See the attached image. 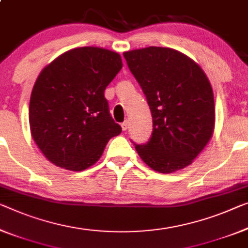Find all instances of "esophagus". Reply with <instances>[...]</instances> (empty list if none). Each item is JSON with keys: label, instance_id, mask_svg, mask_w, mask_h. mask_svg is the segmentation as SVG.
Listing matches in <instances>:
<instances>
[{"label": "esophagus", "instance_id": "1", "mask_svg": "<svg viewBox=\"0 0 248 248\" xmlns=\"http://www.w3.org/2000/svg\"><path fill=\"white\" fill-rule=\"evenodd\" d=\"M122 129H123V131H127V128H128V126H129V124H128V121H124L123 123H122Z\"/></svg>", "mask_w": 248, "mask_h": 248}]
</instances>
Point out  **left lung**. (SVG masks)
Returning a JSON list of instances; mask_svg holds the SVG:
<instances>
[{
	"label": "left lung",
	"mask_w": 248,
	"mask_h": 248,
	"mask_svg": "<svg viewBox=\"0 0 248 248\" xmlns=\"http://www.w3.org/2000/svg\"><path fill=\"white\" fill-rule=\"evenodd\" d=\"M142 87L153 117V133L135 148L156 172H176L193 163L212 139L215 103L212 85L196 62L170 47L123 53Z\"/></svg>",
	"instance_id": "obj_1"
}]
</instances>
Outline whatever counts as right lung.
Segmentation results:
<instances>
[{
  "label": "right lung",
  "instance_id": "obj_1",
  "mask_svg": "<svg viewBox=\"0 0 248 248\" xmlns=\"http://www.w3.org/2000/svg\"><path fill=\"white\" fill-rule=\"evenodd\" d=\"M119 53L94 46L70 49L45 66L29 106L31 135L54 165L81 172L121 134L104 91L121 71Z\"/></svg>",
  "mask_w": 248,
  "mask_h": 248
}]
</instances>
